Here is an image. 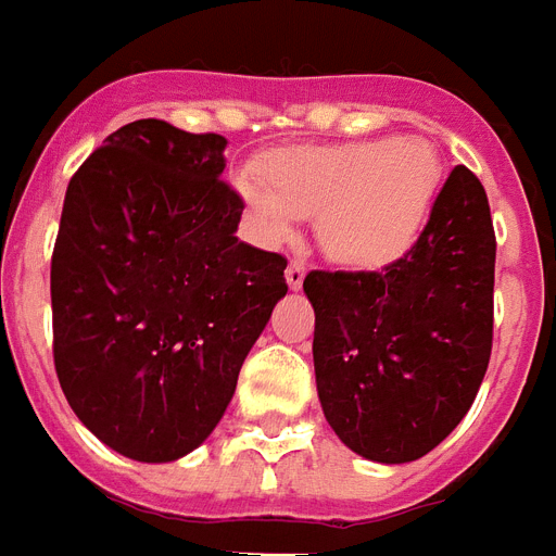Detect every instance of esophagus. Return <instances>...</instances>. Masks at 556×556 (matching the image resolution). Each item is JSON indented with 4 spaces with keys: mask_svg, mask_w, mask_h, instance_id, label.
Segmentation results:
<instances>
[{
    "mask_svg": "<svg viewBox=\"0 0 556 556\" xmlns=\"http://www.w3.org/2000/svg\"><path fill=\"white\" fill-rule=\"evenodd\" d=\"M286 279H288V288H291V291H300L302 282H305V265L293 260L286 270Z\"/></svg>",
    "mask_w": 556,
    "mask_h": 556,
    "instance_id": "esophagus-1",
    "label": "esophagus"
}]
</instances>
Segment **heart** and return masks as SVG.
Segmentation results:
<instances>
[{
  "mask_svg": "<svg viewBox=\"0 0 556 556\" xmlns=\"http://www.w3.org/2000/svg\"><path fill=\"white\" fill-rule=\"evenodd\" d=\"M268 179L242 168L237 191L270 245H286L300 219H317L333 263L377 270L408 254L434 211L442 160L422 137L291 148L268 162Z\"/></svg>",
  "mask_w": 556,
  "mask_h": 556,
  "instance_id": "heart-1",
  "label": "heart"
}]
</instances>
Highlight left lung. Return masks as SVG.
<instances>
[{
    "mask_svg": "<svg viewBox=\"0 0 556 556\" xmlns=\"http://www.w3.org/2000/svg\"><path fill=\"white\" fill-rule=\"evenodd\" d=\"M494 260L485 188L457 165L403 260L305 277L319 405L354 454L410 463L466 417L491 356Z\"/></svg>",
    "mask_w": 556,
    "mask_h": 556,
    "instance_id": "obj_1",
    "label": "left lung"
}]
</instances>
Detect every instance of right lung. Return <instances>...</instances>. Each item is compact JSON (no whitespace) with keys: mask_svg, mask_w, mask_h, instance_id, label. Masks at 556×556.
<instances>
[{"mask_svg":"<svg viewBox=\"0 0 556 556\" xmlns=\"http://www.w3.org/2000/svg\"><path fill=\"white\" fill-rule=\"evenodd\" d=\"M219 134L122 125L67 185L51 263L53 363L90 434L137 463L211 437L288 293L286 256L237 237Z\"/></svg>","mask_w":556,"mask_h":556,"instance_id":"right-lung-1","label":"right lung"}]
</instances>
